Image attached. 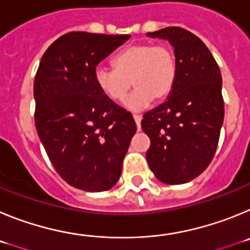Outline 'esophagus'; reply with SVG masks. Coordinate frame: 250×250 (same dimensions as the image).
Here are the masks:
<instances>
[{
  "label": "esophagus",
  "instance_id": "obj_1",
  "mask_svg": "<svg viewBox=\"0 0 250 250\" xmlns=\"http://www.w3.org/2000/svg\"><path fill=\"white\" fill-rule=\"evenodd\" d=\"M141 115H134V120H135L136 123V126H138V129H140V123H141Z\"/></svg>",
  "mask_w": 250,
  "mask_h": 250
}]
</instances>
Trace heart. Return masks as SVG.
<instances>
[{"label":"heart","instance_id":"obj_1","mask_svg":"<svg viewBox=\"0 0 250 250\" xmlns=\"http://www.w3.org/2000/svg\"><path fill=\"white\" fill-rule=\"evenodd\" d=\"M114 66L99 65L95 68V81L112 101L123 100L130 86H134V91L124 103L132 111L143 110L152 100L167 98L178 74L173 48L149 42L134 43L121 50L115 56Z\"/></svg>","mask_w":250,"mask_h":250}]
</instances>
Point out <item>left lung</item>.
I'll list each match as a JSON object with an SVG mask.
<instances>
[{
    "label": "left lung",
    "instance_id": "1",
    "mask_svg": "<svg viewBox=\"0 0 250 250\" xmlns=\"http://www.w3.org/2000/svg\"><path fill=\"white\" fill-rule=\"evenodd\" d=\"M167 40L178 63L175 85L165 103L144 114L141 127L150 138L146 160L164 184H184L208 167L224 120L222 74L199 37L180 27L147 32Z\"/></svg>",
    "mask_w": 250,
    "mask_h": 250
}]
</instances>
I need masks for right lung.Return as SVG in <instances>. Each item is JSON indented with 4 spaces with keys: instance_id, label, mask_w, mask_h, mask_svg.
Here are the masks:
<instances>
[{
    "instance_id": "right-lung-1",
    "label": "right lung",
    "mask_w": 250,
    "mask_h": 250,
    "mask_svg": "<svg viewBox=\"0 0 250 250\" xmlns=\"http://www.w3.org/2000/svg\"><path fill=\"white\" fill-rule=\"evenodd\" d=\"M129 39L68 32L40 61L34 83L37 134L57 173L76 189H111L135 135L132 115L95 81L96 66Z\"/></svg>"
}]
</instances>
